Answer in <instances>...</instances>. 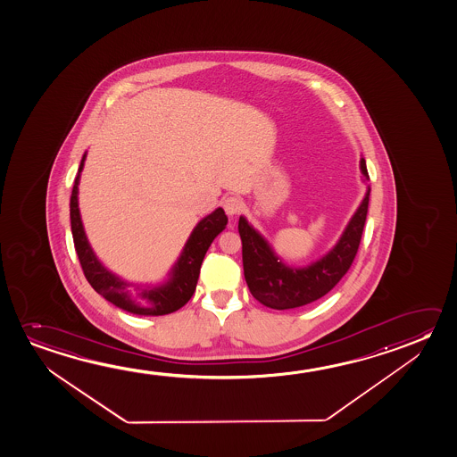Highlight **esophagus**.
Wrapping results in <instances>:
<instances>
[{"mask_svg":"<svg viewBox=\"0 0 457 457\" xmlns=\"http://www.w3.org/2000/svg\"><path fill=\"white\" fill-rule=\"evenodd\" d=\"M222 206H224L227 216H230V218L237 216V214H239V211L243 210V204H241V200L237 198V196L225 198L224 202H222Z\"/></svg>","mask_w":457,"mask_h":457,"instance_id":"obj_1","label":"esophagus"}]
</instances>
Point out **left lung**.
<instances>
[{"label": "left lung", "mask_w": 457, "mask_h": 457, "mask_svg": "<svg viewBox=\"0 0 457 457\" xmlns=\"http://www.w3.org/2000/svg\"><path fill=\"white\" fill-rule=\"evenodd\" d=\"M359 168L367 190L362 202L340 235L338 241L318 261L295 267L276 253L265 238L245 216H239L238 232L243 241V269L253 298L273 310H290L312 303L334 289L354 261L362 238L369 210V171L361 157Z\"/></svg>", "instance_id": "left-lung-1"}]
</instances>
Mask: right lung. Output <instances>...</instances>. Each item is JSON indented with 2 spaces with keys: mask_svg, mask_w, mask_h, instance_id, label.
<instances>
[{
  "mask_svg": "<svg viewBox=\"0 0 457 457\" xmlns=\"http://www.w3.org/2000/svg\"><path fill=\"white\" fill-rule=\"evenodd\" d=\"M87 153L82 155L78 176L74 179L71 202H70V218L73 232L74 247L79 257L80 267L88 283L102 297L120 308L123 312L137 316H163L178 312L187 303L195 292L196 281L200 276L204 253L210 249L211 243L219 233L227 227L228 219L224 210L218 208L208 216H204L194 227L186 245L182 247L178 261L167 273V278L159 284L133 283L112 273L103 265L96 257L94 247L88 243L84 230L79 211V181L84 170Z\"/></svg>",
  "mask_w": 457,
  "mask_h": 457,
  "instance_id": "add662e5",
  "label": "right lung"
}]
</instances>
